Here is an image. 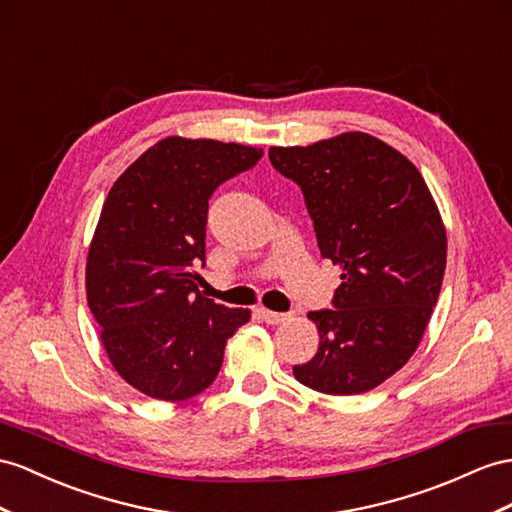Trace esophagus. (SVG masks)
<instances>
[{
    "label": "esophagus",
    "instance_id": "1",
    "mask_svg": "<svg viewBox=\"0 0 512 512\" xmlns=\"http://www.w3.org/2000/svg\"><path fill=\"white\" fill-rule=\"evenodd\" d=\"M259 313H261V318H264V322H268V324H281V322L290 318L287 313H277V311H270V309H261Z\"/></svg>",
    "mask_w": 512,
    "mask_h": 512
}]
</instances>
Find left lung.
<instances>
[{
    "instance_id": "obj_1",
    "label": "left lung",
    "mask_w": 512,
    "mask_h": 512,
    "mask_svg": "<svg viewBox=\"0 0 512 512\" xmlns=\"http://www.w3.org/2000/svg\"><path fill=\"white\" fill-rule=\"evenodd\" d=\"M296 181L320 253L342 268L333 309L311 311L320 346L294 365L298 383L329 396L365 393L413 357L441 292L448 238L413 162L363 131L272 147Z\"/></svg>"
}]
</instances>
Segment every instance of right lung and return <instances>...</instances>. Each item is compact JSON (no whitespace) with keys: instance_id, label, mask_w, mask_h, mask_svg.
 <instances>
[{"instance_id":"add662e5","label":"right lung","mask_w":512,"mask_h":512,"mask_svg":"<svg viewBox=\"0 0 512 512\" xmlns=\"http://www.w3.org/2000/svg\"><path fill=\"white\" fill-rule=\"evenodd\" d=\"M264 151L170 136L114 181L86 259V298L101 344L144 396L183 402L214 383L227 339L251 320L199 292L214 190Z\"/></svg>"}]
</instances>
